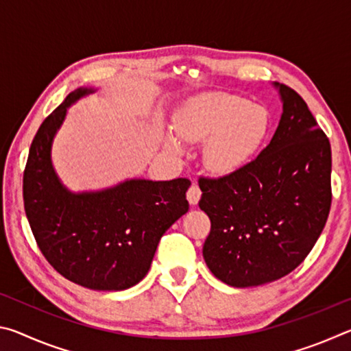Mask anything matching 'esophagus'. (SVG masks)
I'll list each match as a JSON object with an SVG mask.
<instances>
[{"instance_id":"34e87169","label":"esophagus","mask_w":351,"mask_h":351,"mask_svg":"<svg viewBox=\"0 0 351 351\" xmlns=\"http://www.w3.org/2000/svg\"><path fill=\"white\" fill-rule=\"evenodd\" d=\"M199 198H201V190H199V187L197 186V184H192V186H190V189L187 190V199H189V203L192 204V206H197Z\"/></svg>"}]
</instances>
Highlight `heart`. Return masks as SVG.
<instances>
[{
  "mask_svg": "<svg viewBox=\"0 0 351 351\" xmlns=\"http://www.w3.org/2000/svg\"><path fill=\"white\" fill-rule=\"evenodd\" d=\"M175 133L184 142H204V167L217 176H229L252 161L271 130L265 106L226 93L190 99L175 116ZM165 147L181 153L173 134L164 136Z\"/></svg>",
  "mask_w": 351,
  "mask_h": 351,
  "instance_id": "1",
  "label": "heart"
}]
</instances>
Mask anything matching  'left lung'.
Returning a JSON list of instances; mask_svg holds the SVG:
<instances>
[{
  "mask_svg": "<svg viewBox=\"0 0 351 351\" xmlns=\"http://www.w3.org/2000/svg\"><path fill=\"white\" fill-rule=\"evenodd\" d=\"M274 136L246 167L201 178L199 209L210 218L203 257L235 288L258 287L295 269L322 234L331 206V147L308 105L283 83Z\"/></svg>",
  "mask_w": 351,
  "mask_h": 351,
  "instance_id": "left-lung-1",
  "label": "left lung"
}]
</instances>
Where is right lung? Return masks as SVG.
I'll use <instances>...</instances> for the list:
<instances>
[{
  "label": "right lung",
  "mask_w": 351,
  "mask_h": 351,
  "mask_svg": "<svg viewBox=\"0 0 351 351\" xmlns=\"http://www.w3.org/2000/svg\"><path fill=\"white\" fill-rule=\"evenodd\" d=\"M97 88L82 86L41 123L23 176L27 221L57 272L80 287L123 291L147 276L161 237L189 210L190 181L128 178L111 187L73 192L52 164V144L68 108Z\"/></svg>",
  "instance_id": "right-lung-1"
}]
</instances>
